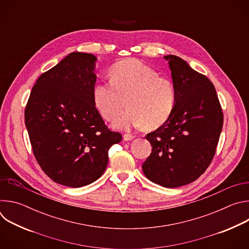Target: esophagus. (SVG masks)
<instances>
[{"label":"esophagus","mask_w":249,"mask_h":249,"mask_svg":"<svg viewBox=\"0 0 249 249\" xmlns=\"http://www.w3.org/2000/svg\"><path fill=\"white\" fill-rule=\"evenodd\" d=\"M135 138V136H133V135H131V134H125L124 136H123V139L125 140V141H131V140H133Z\"/></svg>","instance_id":"1"}]
</instances>
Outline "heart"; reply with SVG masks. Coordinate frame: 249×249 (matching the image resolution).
I'll use <instances>...</instances> for the list:
<instances>
[{
	"label": "heart",
	"instance_id": "b5f03b06",
	"mask_svg": "<svg viewBox=\"0 0 249 249\" xmlns=\"http://www.w3.org/2000/svg\"><path fill=\"white\" fill-rule=\"evenodd\" d=\"M109 78L110 82L94 85L92 98L95 108L107 121L121 114L127 101L129 109L114 127L130 130L145 126L153 130L170 117L176 101L174 85L152 67L135 59L123 60L111 68Z\"/></svg>",
	"mask_w": 249,
	"mask_h": 249
}]
</instances>
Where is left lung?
Returning <instances> with one entry per match:
<instances>
[{
  "mask_svg": "<svg viewBox=\"0 0 249 249\" xmlns=\"http://www.w3.org/2000/svg\"><path fill=\"white\" fill-rule=\"evenodd\" d=\"M176 91L174 109L146 139L153 149L142 165L148 179L167 188L200 177L215 156L224 114L213 83L181 58L167 55Z\"/></svg>",
  "mask_w": 249,
  "mask_h": 249,
  "instance_id": "1",
  "label": "left lung"
}]
</instances>
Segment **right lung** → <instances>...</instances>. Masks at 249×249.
<instances>
[{
  "mask_svg": "<svg viewBox=\"0 0 249 249\" xmlns=\"http://www.w3.org/2000/svg\"><path fill=\"white\" fill-rule=\"evenodd\" d=\"M95 62L92 54H69L38 78L24 110L35 159L53 181L68 187L98 179L108 150L122 140L94 106Z\"/></svg>",
  "mask_w": 249,
  "mask_h": 249,
  "instance_id": "right-lung-1",
  "label": "right lung"
}]
</instances>
